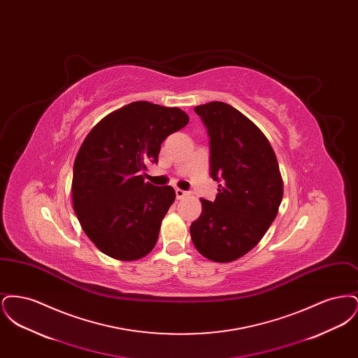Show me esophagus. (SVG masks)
<instances>
[{
	"instance_id": "34e87169",
	"label": "esophagus",
	"mask_w": 358,
	"mask_h": 358,
	"mask_svg": "<svg viewBox=\"0 0 358 358\" xmlns=\"http://www.w3.org/2000/svg\"><path fill=\"white\" fill-rule=\"evenodd\" d=\"M185 196H187V192H185V190H182V189H176V197L178 199V200H181V199H184Z\"/></svg>"
}]
</instances>
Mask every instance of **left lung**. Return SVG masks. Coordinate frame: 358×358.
I'll list each match as a JSON object with an SVG mask.
<instances>
[{"mask_svg":"<svg viewBox=\"0 0 358 358\" xmlns=\"http://www.w3.org/2000/svg\"><path fill=\"white\" fill-rule=\"evenodd\" d=\"M210 145V177L222 182L216 200L201 199L203 212L190 225L196 250L229 263L251 251L278 215L283 180L273 146L252 120L232 106L194 107Z\"/></svg>","mask_w":358,"mask_h":358,"instance_id":"obj_1","label":"left lung"}]
</instances>
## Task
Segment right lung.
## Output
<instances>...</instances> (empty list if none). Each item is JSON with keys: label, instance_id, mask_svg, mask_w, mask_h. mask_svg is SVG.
<instances>
[{"label": "right lung", "instance_id": "add662e5", "mask_svg": "<svg viewBox=\"0 0 358 358\" xmlns=\"http://www.w3.org/2000/svg\"><path fill=\"white\" fill-rule=\"evenodd\" d=\"M178 107L133 102L106 115L85 136L73 164L72 204L85 235L118 260L148 255L176 199L169 185L145 182L166 136L187 126Z\"/></svg>", "mask_w": 358, "mask_h": 358}]
</instances>
